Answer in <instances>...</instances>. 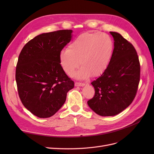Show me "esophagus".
I'll return each instance as SVG.
<instances>
[{"instance_id": "esophagus-1", "label": "esophagus", "mask_w": 154, "mask_h": 154, "mask_svg": "<svg viewBox=\"0 0 154 154\" xmlns=\"http://www.w3.org/2000/svg\"><path fill=\"white\" fill-rule=\"evenodd\" d=\"M74 85H75L76 87H83V86L85 85V83H80V82H76L75 83H74Z\"/></svg>"}]
</instances>
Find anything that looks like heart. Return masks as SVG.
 <instances>
[{
  "label": "heart",
  "instance_id": "obj_1",
  "mask_svg": "<svg viewBox=\"0 0 154 154\" xmlns=\"http://www.w3.org/2000/svg\"><path fill=\"white\" fill-rule=\"evenodd\" d=\"M113 49V42L109 35L103 32H84L69 44L68 49L60 52V64L65 72L72 74L80 63L81 68L74 74L78 78L98 76L108 67Z\"/></svg>",
  "mask_w": 154,
  "mask_h": 154
}]
</instances>
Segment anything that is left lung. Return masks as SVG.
<instances>
[{
  "instance_id": "left-lung-1",
  "label": "left lung",
  "mask_w": 154,
  "mask_h": 154,
  "mask_svg": "<svg viewBox=\"0 0 154 154\" xmlns=\"http://www.w3.org/2000/svg\"><path fill=\"white\" fill-rule=\"evenodd\" d=\"M114 48L110 63L101 76L93 81L95 94L87 101L101 116L122 112L132 103L140 81V63L133 45L116 32H110Z\"/></svg>"
}]
</instances>
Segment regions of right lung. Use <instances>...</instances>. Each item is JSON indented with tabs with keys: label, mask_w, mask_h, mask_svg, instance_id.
<instances>
[{
	"label": "right lung",
	"mask_w": 154,
	"mask_h": 154,
	"mask_svg": "<svg viewBox=\"0 0 154 154\" xmlns=\"http://www.w3.org/2000/svg\"><path fill=\"white\" fill-rule=\"evenodd\" d=\"M72 32L58 30L36 36L24 46L18 57L15 72L18 96L23 105L38 118L53 116L74 86L60 60Z\"/></svg>",
	"instance_id": "right-lung-1"
}]
</instances>
